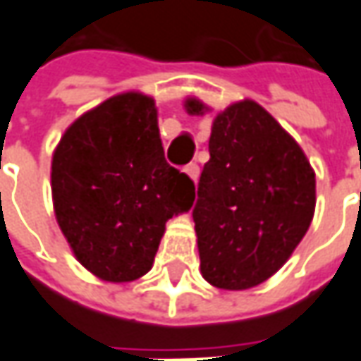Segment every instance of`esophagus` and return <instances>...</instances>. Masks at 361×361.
Returning <instances> with one entry per match:
<instances>
[{
    "label": "esophagus",
    "mask_w": 361,
    "mask_h": 361,
    "mask_svg": "<svg viewBox=\"0 0 361 361\" xmlns=\"http://www.w3.org/2000/svg\"><path fill=\"white\" fill-rule=\"evenodd\" d=\"M185 173H188L193 181H197V178H200V166H197L195 161H191V164L185 166Z\"/></svg>",
    "instance_id": "esophagus-1"
}]
</instances>
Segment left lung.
<instances>
[{"instance_id":"1","label":"left lung","mask_w":361,"mask_h":361,"mask_svg":"<svg viewBox=\"0 0 361 361\" xmlns=\"http://www.w3.org/2000/svg\"><path fill=\"white\" fill-rule=\"evenodd\" d=\"M190 114L205 104L190 98ZM316 180L310 161L257 102L231 104L213 120L193 221L201 274L225 290L273 276L310 227Z\"/></svg>"}]
</instances>
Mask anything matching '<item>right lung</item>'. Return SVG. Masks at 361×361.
Instances as JSON below:
<instances>
[{"label": "right lung", "instance_id": "add662e5", "mask_svg": "<svg viewBox=\"0 0 361 361\" xmlns=\"http://www.w3.org/2000/svg\"><path fill=\"white\" fill-rule=\"evenodd\" d=\"M59 227L80 264L130 283L154 264L166 221L190 209L195 185L164 156L149 97L124 92L71 124L51 166Z\"/></svg>", "mask_w": 361, "mask_h": 361}]
</instances>
